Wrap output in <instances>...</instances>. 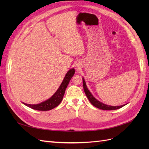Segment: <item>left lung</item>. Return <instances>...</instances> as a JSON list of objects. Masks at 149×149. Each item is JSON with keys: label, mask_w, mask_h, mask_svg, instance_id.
<instances>
[{"label": "left lung", "mask_w": 149, "mask_h": 149, "mask_svg": "<svg viewBox=\"0 0 149 149\" xmlns=\"http://www.w3.org/2000/svg\"><path fill=\"white\" fill-rule=\"evenodd\" d=\"M83 84L84 93L86 94V95L89 101L94 106L96 107L97 108H99V109H101L102 110H115V109H118L119 108L123 107L125 105V104H124V105L118 106H112L109 105H106L105 104H103L102 102L97 100L92 95V94L90 93V91H89L86 86V84L84 78H83Z\"/></svg>", "instance_id": "left-lung-1"}]
</instances>
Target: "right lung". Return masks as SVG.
Returning a JSON list of instances; mask_svg holds the SVG:
<instances>
[{"label":"right lung","instance_id":"obj_1","mask_svg":"<svg viewBox=\"0 0 149 149\" xmlns=\"http://www.w3.org/2000/svg\"><path fill=\"white\" fill-rule=\"evenodd\" d=\"M74 72L75 71L74 68H72L67 72V73L65 76V78L63 79V81L59 88L58 89L56 93L50 98L48 99V100L38 104H28L24 102H23V104L25 106L31 108V109L38 111H49L56 107L60 104L63 98L65 90L69 84L70 81L73 76Z\"/></svg>","mask_w":149,"mask_h":149}]
</instances>
